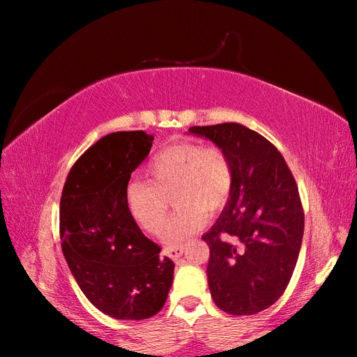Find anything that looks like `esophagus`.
<instances>
[{"label":"esophagus","instance_id":"obj_1","mask_svg":"<svg viewBox=\"0 0 357 357\" xmlns=\"http://www.w3.org/2000/svg\"><path fill=\"white\" fill-rule=\"evenodd\" d=\"M183 253H184V247L183 245H174V247H165L164 250H162V256H167V257H170V259H173V261H176V259H179L181 256H183Z\"/></svg>","mask_w":357,"mask_h":357}]
</instances>
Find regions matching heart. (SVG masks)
I'll use <instances>...</instances> for the list:
<instances>
[{
    "label": "heart",
    "instance_id": "obj_1",
    "mask_svg": "<svg viewBox=\"0 0 357 357\" xmlns=\"http://www.w3.org/2000/svg\"><path fill=\"white\" fill-rule=\"evenodd\" d=\"M146 172L149 181L135 179L126 188L128 215L141 230L158 234L173 194L180 208L162 230V241L170 245L181 244L202 229L207 211L221 210L231 195V161L219 147L172 144L150 159Z\"/></svg>",
    "mask_w": 357,
    "mask_h": 357
}]
</instances>
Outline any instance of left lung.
<instances>
[{
    "label": "left lung",
    "instance_id": "1",
    "mask_svg": "<svg viewBox=\"0 0 357 357\" xmlns=\"http://www.w3.org/2000/svg\"><path fill=\"white\" fill-rule=\"evenodd\" d=\"M188 133L216 144L233 167L230 198L202 236L211 298L229 314H256L282 296L298 262L304 236L298 185L278 149L245 126H196Z\"/></svg>",
    "mask_w": 357,
    "mask_h": 357
}]
</instances>
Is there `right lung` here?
Listing matches in <instances>:
<instances>
[{
	"instance_id": "obj_1",
	"label": "right lung",
	"mask_w": 357,
	"mask_h": 357,
	"mask_svg": "<svg viewBox=\"0 0 357 357\" xmlns=\"http://www.w3.org/2000/svg\"><path fill=\"white\" fill-rule=\"evenodd\" d=\"M153 135L116 132L93 144L70 169L59 204L63 253L81 291L121 321L149 319L161 310L174 264L159 257L126 206L132 172L147 158Z\"/></svg>"
}]
</instances>
